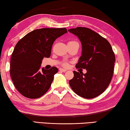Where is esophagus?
Returning <instances> with one entry per match:
<instances>
[{
	"label": "esophagus",
	"mask_w": 130,
	"mask_h": 130,
	"mask_svg": "<svg viewBox=\"0 0 130 130\" xmlns=\"http://www.w3.org/2000/svg\"><path fill=\"white\" fill-rule=\"evenodd\" d=\"M59 70H60V71H63V72H66V71H67L66 69H62V68H60V69H59Z\"/></svg>",
	"instance_id": "obj_1"
}]
</instances>
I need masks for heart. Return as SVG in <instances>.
<instances>
[{"label":"heart","mask_w":130,"mask_h":130,"mask_svg":"<svg viewBox=\"0 0 130 130\" xmlns=\"http://www.w3.org/2000/svg\"><path fill=\"white\" fill-rule=\"evenodd\" d=\"M70 42H76V41H70ZM63 66H67V63H63Z\"/></svg>","instance_id":"1"}]
</instances>
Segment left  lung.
Wrapping results in <instances>:
<instances>
[{"label": "left lung", "instance_id": "left-lung-1", "mask_svg": "<svg viewBox=\"0 0 130 130\" xmlns=\"http://www.w3.org/2000/svg\"><path fill=\"white\" fill-rule=\"evenodd\" d=\"M82 44V55L76 68L86 69V74L74 71L70 86L76 94L93 99L102 94L112 78L115 56L107 39L90 29L77 27L69 30Z\"/></svg>", "mask_w": 130, "mask_h": 130}]
</instances>
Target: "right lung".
I'll list each match as a JSON object with an SVG mask.
<instances>
[{
    "mask_svg": "<svg viewBox=\"0 0 130 130\" xmlns=\"http://www.w3.org/2000/svg\"><path fill=\"white\" fill-rule=\"evenodd\" d=\"M67 33L66 28H42L31 31L15 46L10 60V75L15 87L23 96L38 99L50 88L56 67L42 68L44 57H50L54 42Z\"/></svg>",
    "mask_w": 130,
    "mask_h": 130,
    "instance_id": "add662e5",
    "label": "right lung"
}]
</instances>
